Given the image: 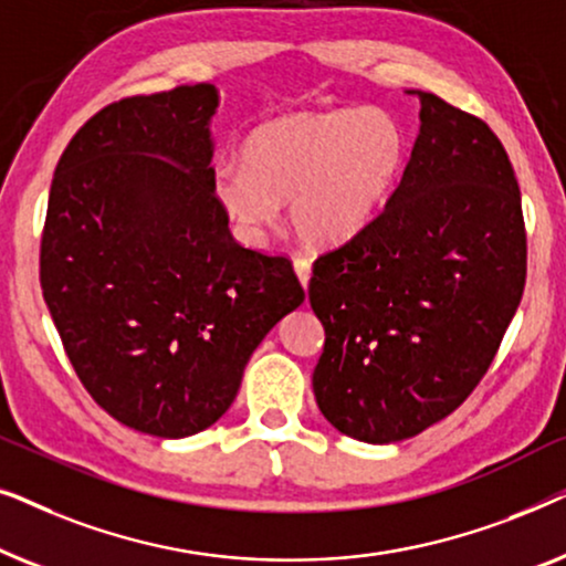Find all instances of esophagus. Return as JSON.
<instances>
[{
    "instance_id": "1",
    "label": "esophagus",
    "mask_w": 566,
    "mask_h": 566,
    "mask_svg": "<svg viewBox=\"0 0 566 566\" xmlns=\"http://www.w3.org/2000/svg\"><path fill=\"white\" fill-rule=\"evenodd\" d=\"M293 270H296L301 285H304V289H306L308 277H312V262H308L306 258H296V260H293Z\"/></svg>"
}]
</instances>
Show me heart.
Instances as JSON below:
<instances>
[{"instance_id": "1", "label": "heart", "mask_w": 566, "mask_h": 566, "mask_svg": "<svg viewBox=\"0 0 566 566\" xmlns=\"http://www.w3.org/2000/svg\"><path fill=\"white\" fill-rule=\"evenodd\" d=\"M242 161L213 172L216 203L239 234L258 242L289 200L304 242L335 244L389 203L407 165V134L381 107L301 113L252 130Z\"/></svg>"}]
</instances>
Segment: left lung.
<instances>
[{"label": "left lung", "mask_w": 566, "mask_h": 566, "mask_svg": "<svg viewBox=\"0 0 566 566\" xmlns=\"http://www.w3.org/2000/svg\"><path fill=\"white\" fill-rule=\"evenodd\" d=\"M384 211L314 260L324 324L314 397L363 443L412 438L461 407L525 289V223L505 146L432 92Z\"/></svg>", "instance_id": "8db88e82"}]
</instances>
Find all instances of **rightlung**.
<instances>
[{"instance_id":"obj_1","label":"right lung","mask_w":566,"mask_h":566,"mask_svg":"<svg viewBox=\"0 0 566 566\" xmlns=\"http://www.w3.org/2000/svg\"><path fill=\"white\" fill-rule=\"evenodd\" d=\"M213 84L123 97L53 172L41 289L90 397L157 438L211 428L301 306L289 258L247 250L213 196Z\"/></svg>"}]
</instances>
